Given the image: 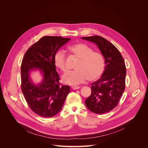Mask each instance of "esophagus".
<instances>
[{"mask_svg":"<svg viewBox=\"0 0 148 148\" xmlns=\"http://www.w3.org/2000/svg\"><path fill=\"white\" fill-rule=\"evenodd\" d=\"M71 88H72V89H73V90H78V89H79L80 87H79V86H72V87H71Z\"/></svg>","mask_w":148,"mask_h":148,"instance_id":"1","label":"esophagus"}]
</instances>
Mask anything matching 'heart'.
I'll return each instance as SVG.
<instances>
[{"label": "heart", "instance_id": "1", "mask_svg": "<svg viewBox=\"0 0 148 148\" xmlns=\"http://www.w3.org/2000/svg\"><path fill=\"white\" fill-rule=\"evenodd\" d=\"M69 51L79 59L75 66V70L69 71L62 76V81L69 85H77L85 81H93L103 73L105 68L103 56L88 45L78 43L70 46ZM54 64L56 68L65 73L67 71L66 57L60 50L54 56Z\"/></svg>", "mask_w": 148, "mask_h": 148}]
</instances>
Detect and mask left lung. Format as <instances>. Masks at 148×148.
I'll return each instance as SVG.
<instances>
[{"mask_svg": "<svg viewBox=\"0 0 148 148\" xmlns=\"http://www.w3.org/2000/svg\"><path fill=\"white\" fill-rule=\"evenodd\" d=\"M81 38L98 46L106 64L101 77L91 84V94L86 99V105L95 114L110 112L117 106L125 88L126 70L123 58L118 49L102 37L93 36Z\"/></svg>", "mask_w": 148, "mask_h": 148, "instance_id": "8db88e82", "label": "left lung"}]
</instances>
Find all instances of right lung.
Returning a JSON list of instances; mask_svg holds the SVG:
<instances>
[{"label": "right lung", "instance_id": "add662e5", "mask_svg": "<svg viewBox=\"0 0 148 148\" xmlns=\"http://www.w3.org/2000/svg\"><path fill=\"white\" fill-rule=\"evenodd\" d=\"M71 38L60 36H44L26 52L21 64V89L32 111L39 116L49 118L61 110L70 92V86L61 85L56 70L54 56L57 50ZM38 68L44 81L38 86L29 78V71Z\"/></svg>", "mask_w": 148, "mask_h": 148}]
</instances>
